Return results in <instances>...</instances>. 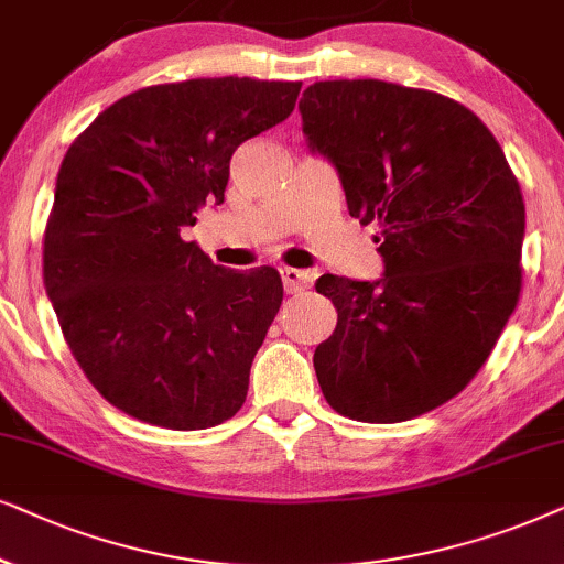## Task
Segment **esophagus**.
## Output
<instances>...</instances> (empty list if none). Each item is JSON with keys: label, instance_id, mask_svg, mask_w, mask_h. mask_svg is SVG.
Wrapping results in <instances>:
<instances>
[{"label": "esophagus", "instance_id": "34e87169", "mask_svg": "<svg viewBox=\"0 0 564 564\" xmlns=\"http://www.w3.org/2000/svg\"><path fill=\"white\" fill-rule=\"evenodd\" d=\"M281 278H283V289L289 294H296V291H304L312 286L314 275L310 270H299V268H281Z\"/></svg>", "mask_w": 564, "mask_h": 564}]
</instances>
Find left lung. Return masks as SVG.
Returning a JSON list of instances; mask_svg holds the SVG:
<instances>
[{"instance_id":"8db88e82","label":"left lung","mask_w":564,"mask_h":564,"mask_svg":"<svg viewBox=\"0 0 564 564\" xmlns=\"http://www.w3.org/2000/svg\"><path fill=\"white\" fill-rule=\"evenodd\" d=\"M302 129L350 216L379 224V281L322 275L337 327L314 350L329 408L402 423L462 392L521 294V187L490 129L456 100L381 79L314 82Z\"/></svg>"}]
</instances>
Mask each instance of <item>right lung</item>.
<instances>
[{
    "label": "right lung",
    "mask_w": 564,
    "mask_h": 564,
    "mask_svg": "<svg viewBox=\"0 0 564 564\" xmlns=\"http://www.w3.org/2000/svg\"><path fill=\"white\" fill-rule=\"evenodd\" d=\"M299 89L250 77L144 87L66 152L43 283L89 384L126 415L204 431L245 404L281 275L214 265L180 231L224 204L235 149L286 120Z\"/></svg>",
    "instance_id": "add662e5"
}]
</instances>
